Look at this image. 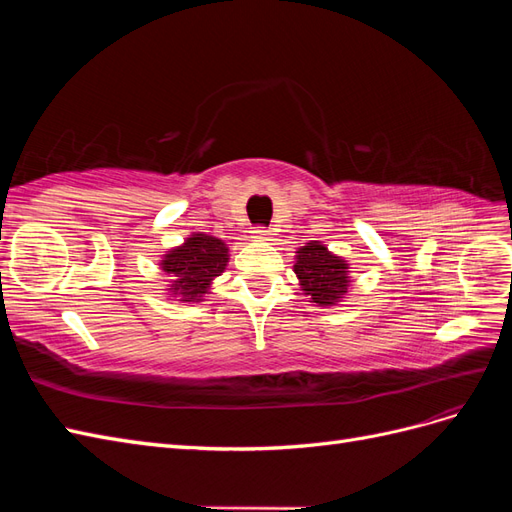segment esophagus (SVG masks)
I'll list each match as a JSON object with an SVG mask.
<instances>
[{
    "instance_id": "1",
    "label": "esophagus",
    "mask_w": 512,
    "mask_h": 512,
    "mask_svg": "<svg viewBox=\"0 0 512 512\" xmlns=\"http://www.w3.org/2000/svg\"><path fill=\"white\" fill-rule=\"evenodd\" d=\"M252 239H254V241H267V239H269V230H267L265 226H256V228L252 230Z\"/></svg>"
}]
</instances>
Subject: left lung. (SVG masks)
<instances>
[{
	"label": "left lung",
	"mask_w": 512,
	"mask_h": 512,
	"mask_svg": "<svg viewBox=\"0 0 512 512\" xmlns=\"http://www.w3.org/2000/svg\"><path fill=\"white\" fill-rule=\"evenodd\" d=\"M348 262L342 256L329 252L320 241H312L297 250L294 273L299 286L307 294L309 303L320 307L337 305L348 294L350 275Z\"/></svg>",
	"instance_id": "8db88e82"
}]
</instances>
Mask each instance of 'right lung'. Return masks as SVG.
I'll list each match as a JSON object with an SVG mask.
<instances>
[{"label":"right lung","mask_w":512,"mask_h":512,"mask_svg":"<svg viewBox=\"0 0 512 512\" xmlns=\"http://www.w3.org/2000/svg\"><path fill=\"white\" fill-rule=\"evenodd\" d=\"M162 271L170 275L168 292L183 303L203 301L213 280L228 265V247L222 239L194 232L162 258Z\"/></svg>","instance_id":"1"}]
</instances>
